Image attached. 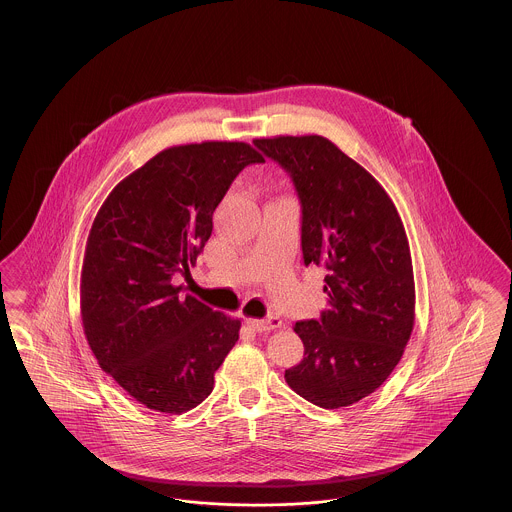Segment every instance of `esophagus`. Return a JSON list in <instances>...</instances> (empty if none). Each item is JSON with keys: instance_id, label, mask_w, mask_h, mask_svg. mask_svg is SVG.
Segmentation results:
<instances>
[{"instance_id": "34e87169", "label": "esophagus", "mask_w": 512, "mask_h": 512, "mask_svg": "<svg viewBox=\"0 0 512 512\" xmlns=\"http://www.w3.org/2000/svg\"><path fill=\"white\" fill-rule=\"evenodd\" d=\"M245 324H247V328H251L253 332H270V330L280 328V326H282V320L278 317L247 318Z\"/></svg>"}]
</instances>
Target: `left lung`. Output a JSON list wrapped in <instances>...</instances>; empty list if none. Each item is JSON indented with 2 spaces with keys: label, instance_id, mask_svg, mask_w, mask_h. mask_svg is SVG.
I'll return each mask as SVG.
<instances>
[{
  "label": "left lung",
  "instance_id": "obj_1",
  "mask_svg": "<svg viewBox=\"0 0 512 512\" xmlns=\"http://www.w3.org/2000/svg\"><path fill=\"white\" fill-rule=\"evenodd\" d=\"M290 174L301 203L305 265L326 268L328 309L293 330L305 345L288 386L322 409L378 390L401 361L414 326L411 249L386 190L322 136L253 142Z\"/></svg>",
  "mask_w": 512,
  "mask_h": 512
}]
</instances>
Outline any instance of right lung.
Instances as JSON below:
<instances>
[{
    "instance_id": "obj_1",
    "label": "right lung",
    "mask_w": 512,
    "mask_h": 512,
    "mask_svg": "<svg viewBox=\"0 0 512 512\" xmlns=\"http://www.w3.org/2000/svg\"><path fill=\"white\" fill-rule=\"evenodd\" d=\"M244 142H203L157 153L126 176L94 219L80 278L84 334L99 366L159 413L197 407L240 338L242 322L182 295L213 232V213L247 165Z\"/></svg>"
}]
</instances>
